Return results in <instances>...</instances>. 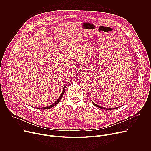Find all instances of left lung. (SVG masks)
<instances>
[{
  "mask_svg": "<svg viewBox=\"0 0 151 151\" xmlns=\"http://www.w3.org/2000/svg\"><path fill=\"white\" fill-rule=\"evenodd\" d=\"M93 104L95 106H97V107H99V108H101V109H106V110H112V109H117L118 108V107H114V108H105V107H102V106H99V105H97V104H95L94 102H93Z\"/></svg>",
  "mask_w": 151,
  "mask_h": 151,
  "instance_id": "1",
  "label": "left lung"
}]
</instances>
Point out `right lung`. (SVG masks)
<instances>
[{
    "mask_svg": "<svg viewBox=\"0 0 151 151\" xmlns=\"http://www.w3.org/2000/svg\"><path fill=\"white\" fill-rule=\"evenodd\" d=\"M66 87V85H64V88H63V91H62V93H61L60 96L59 97V98H58V99H57V100L55 102H54L53 104H51V105L49 106H47V107H40V108H39V107H37V109H50V108H51V107L55 106L60 101V100L61 99V98H62V97H63V94H64V90H65Z\"/></svg>",
    "mask_w": 151,
    "mask_h": 151,
    "instance_id": "add662e5",
    "label": "right lung"
}]
</instances>
